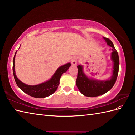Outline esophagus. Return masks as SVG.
<instances>
[{
    "label": "esophagus",
    "instance_id": "obj_1",
    "mask_svg": "<svg viewBox=\"0 0 135 135\" xmlns=\"http://www.w3.org/2000/svg\"><path fill=\"white\" fill-rule=\"evenodd\" d=\"M77 60H78V57L76 56H73L72 59H71V63H72V64L76 65L77 62Z\"/></svg>",
    "mask_w": 135,
    "mask_h": 135
}]
</instances>
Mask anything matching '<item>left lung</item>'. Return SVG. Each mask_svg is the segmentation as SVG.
Returning a JSON list of instances; mask_svg holds the SVG:
<instances>
[{
  "label": "left lung",
  "instance_id": "left-lung-1",
  "mask_svg": "<svg viewBox=\"0 0 135 135\" xmlns=\"http://www.w3.org/2000/svg\"><path fill=\"white\" fill-rule=\"evenodd\" d=\"M108 45L112 47L113 51L111 53V59L114 62L113 74L110 79L107 81H97L89 79L83 72L82 66L78 65V75L76 85L82 94L88 97H96L107 93L113 87L118 76L119 60L118 52L111 40L104 38Z\"/></svg>",
  "mask_w": 135,
  "mask_h": 135
}]
</instances>
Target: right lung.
Masks as SVG:
<instances>
[{
	"mask_svg": "<svg viewBox=\"0 0 135 135\" xmlns=\"http://www.w3.org/2000/svg\"><path fill=\"white\" fill-rule=\"evenodd\" d=\"M16 53L13 61V72L15 81L17 86L22 91L28 94V95L35 97V98H44L52 94L58 88L60 84V77L61 76L62 74L65 73L71 66L70 63H67L64 65L61 66L57 69L56 72L54 73L49 81L37 85H28L20 81L16 76L15 70H14V67H15L14 59H15Z\"/></svg>",
	"mask_w": 135,
	"mask_h": 135,
	"instance_id": "add662e5",
	"label": "right lung"
}]
</instances>
